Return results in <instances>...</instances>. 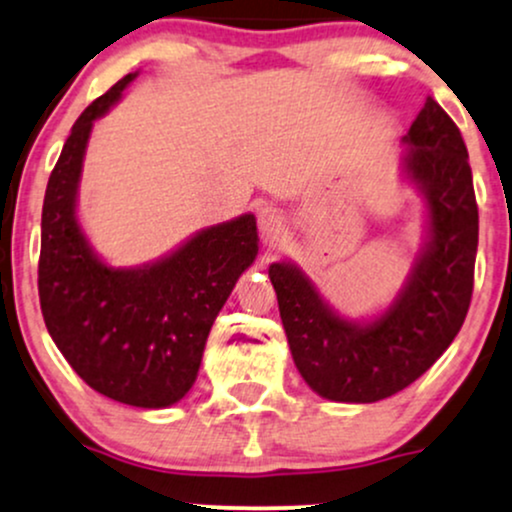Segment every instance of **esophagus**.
I'll list each match as a JSON object with an SVG mask.
<instances>
[{
    "instance_id": "esophagus-1",
    "label": "esophagus",
    "mask_w": 512,
    "mask_h": 512,
    "mask_svg": "<svg viewBox=\"0 0 512 512\" xmlns=\"http://www.w3.org/2000/svg\"><path fill=\"white\" fill-rule=\"evenodd\" d=\"M257 226H260V233L264 238H276L284 231V214L274 207H264L257 214Z\"/></svg>"
}]
</instances>
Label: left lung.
<instances>
[{"mask_svg": "<svg viewBox=\"0 0 512 512\" xmlns=\"http://www.w3.org/2000/svg\"><path fill=\"white\" fill-rule=\"evenodd\" d=\"M402 142L404 178L426 199L428 238L385 313L346 320L296 264L269 267L293 363L332 402H378L421 378L457 337L472 301L479 209L460 129L426 98Z\"/></svg>", "mask_w": 512, "mask_h": 512, "instance_id": "left-lung-1", "label": "left lung"}]
</instances>
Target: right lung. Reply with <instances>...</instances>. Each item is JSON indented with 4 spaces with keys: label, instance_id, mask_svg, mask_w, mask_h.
Listing matches in <instances>:
<instances>
[{
    "label": "right lung",
    "instance_id": "add662e5",
    "mask_svg": "<svg viewBox=\"0 0 512 512\" xmlns=\"http://www.w3.org/2000/svg\"><path fill=\"white\" fill-rule=\"evenodd\" d=\"M137 74L88 105L52 168L38 293L52 342L88 387L129 407L163 409L195 385L211 325L255 262L260 238L255 216L243 214L142 267H110L96 255L76 219L88 137Z\"/></svg>",
    "mask_w": 512,
    "mask_h": 512
}]
</instances>
